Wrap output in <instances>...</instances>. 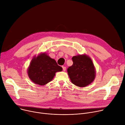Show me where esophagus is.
<instances>
[{
  "instance_id": "obj_1",
  "label": "esophagus",
  "mask_w": 125,
  "mask_h": 125,
  "mask_svg": "<svg viewBox=\"0 0 125 125\" xmlns=\"http://www.w3.org/2000/svg\"><path fill=\"white\" fill-rule=\"evenodd\" d=\"M62 68H63V70L64 71H66V67H64V66H62Z\"/></svg>"
}]
</instances>
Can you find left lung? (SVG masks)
<instances>
[{
    "label": "left lung",
    "mask_w": 125,
    "mask_h": 125,
    "mask_svg": "<svg viewBox=\"0 0 125 125\" xmlns=\"http://www.w3.org/2000/svg\"><path fill=\"white\" fill-rule=\"evenodd\" d=\"M72 61L73 65L67 69L71 82L79 87L91 84L96 77V69L91 58L84 54L73 56Z\"/></svg>",
    "instance_id": "left-lung-1"
}]
</instances>
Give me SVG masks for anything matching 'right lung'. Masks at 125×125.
Instances as JSON below:
<instances>
[{
	"instance_id": "add662e5",
	"label": "right lung",
	"mask_w": 125,
	"mask_h": 125,
	"mask_svg": "<svg viewBox=\"0 0 125 125\" xmlns=\"http://www.w3.org/2000/svg\"><path fill=\"white\" fill-rule=\"evenodd\" d=\"M62 71V68L56 61L44 52L34 56L27 69V74L33 83L43 86L51 81L56 72Z\"/></svg>"
}]
</instances>
